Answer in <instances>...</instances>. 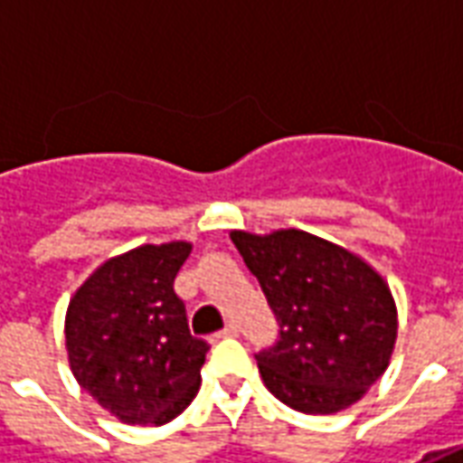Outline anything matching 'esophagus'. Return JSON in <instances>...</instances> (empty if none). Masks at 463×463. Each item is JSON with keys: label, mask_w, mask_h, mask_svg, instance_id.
<instances>
[{"label": "esophagus", "mask_w": 463, "mask_h": 463, "mask_svg": "<svg viewBox=\"0 0 463 463\" xmlns=\"http://www.w3.org/2000/svg\"><path fill=\"white\" fill-rule=\"evenodd\" d=\"M238 335H241V327L235 322H228L221 332V337H238Z\"/></svg>", "instance_id": "esophagus-1"}]
</instances>
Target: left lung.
<instances>
[{"mask_svg":"<svg viewBox=\"0 0 463 463\" xmlns=\"http://www.w3.org/2000/svg\"><path fill=\"white\" fill-rule=\"evenodd\" d=\"M278 317L280 337L255 354L282 404L335 414L364 397L397 340V305L374 268L305 231L231 232Z\"/></svg>","mask_w":463,"mask_h":463,"instance_id":"1","label":"left lung"}]
</instances>
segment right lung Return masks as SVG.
I'll return each instance as SVG.
<instances>
[{"label":"right lung","instance_id":"obj_1","mask_svg":"<svg viewBox=\"0 0 463 463\" xmlns=\"http://www.w3.org/2000/svg\"><path fill=\"white\" fill-rule=\"evenodd\" d=\"M191 242L141 245L106 260L66 310V352L76 382L116 419L161 427L201 387L208 342L188 330L173 290Z\"/></svg>","mask_w":463,"mask_h":463}]
</instances>
